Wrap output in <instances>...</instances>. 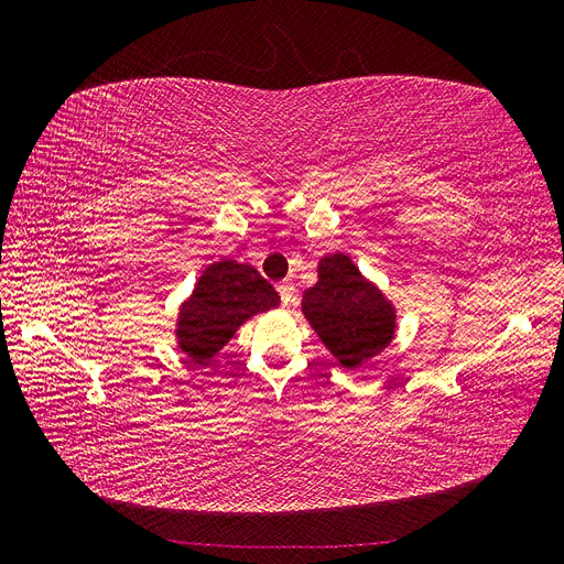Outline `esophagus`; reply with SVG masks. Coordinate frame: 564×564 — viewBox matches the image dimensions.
Listing matches in <instances>:
<instances>
[{
	"mask_svg": "<svg viewBox=\"0 0 564 564\" xmlns=\"http://www.w3.org/2000/svg\"><path fill=\"white\" fill-rule=\"evenodd\" d=\"M278 292H280V299H282V303L286 305H294V301H296V286H294V282L292 280H282L280 284H278Z\"/></svg>",
	"mask_w": 564,
	"mask_h": 564,
	"instance_id": "obj_1",
	"label": "esophagus"
}]
</instances>
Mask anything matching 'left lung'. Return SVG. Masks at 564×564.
I'll list each match as a JSON object with an SVG mask.
<instances>
[{
    "label": "left lung",
    "mask_w": 564,
    "mask_h": 564,
    "mask_svg": "<svg viewBox=\"0 0 564 564\" xmlns=\"http://www.w3.org/2000/svg\"><path fill=\"white\" fill-rule=\"evenodd\" d=\"M301 313L348 371L362 369L398 334L395 303L344 251L317 261V282L303 292Z\"/></svg>",
    "instance_id": "obj_1"
}]
</instances>
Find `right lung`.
Segmentation results:
<instances>
[{"instance_id":"obj_1","label":"right lung","mask_w":564,"mask_h":564,"mask_svg":"<svg viewBox=\"0 0 564 564\" xmlns=\"http://www.w3.org/2000/svg\"><path fill=\"white\" fill-rule=\"evenodd\" d=\"M280 303L275 286L253 265L235 259L209 263L178 305L176 346L193 365L209 367L247 319Z\"/></svg>"}]
</instances>
